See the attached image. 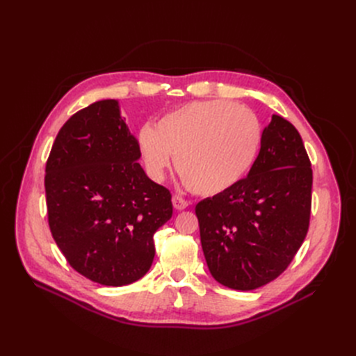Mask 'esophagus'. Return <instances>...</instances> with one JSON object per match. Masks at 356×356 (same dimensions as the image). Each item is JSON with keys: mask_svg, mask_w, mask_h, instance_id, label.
<instances>
[{"mask_svg": "<svg viewBox=\"0 0 356 356\" xmlns=\"http://www.w3.org/2000/svg\"><path fill=\"white\" fill-rule=\"evenodd\" d=\"M172 202H173V207H175V209H177V211H183V209H186L188 208V200L186 199H183V197H180V196H177V195H175L173 196V199H172Z\"/></svg>", "mask_w": 356, "mask_h": 356, "instance_id": "obj_1", "label": "esophagus"}]
</instances>
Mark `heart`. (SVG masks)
I'll use <instances>...</instances> for the list:
<instances>
[{"label":"heart","mask_w":356,"mask_h":356,"mask_svg":"<svg viewBox=\"0 0 356 356\" xmlns=\"http://www.w3.org/2000/svg\"><path fill=\"white\" fill-rule=\"evenodd\" d=\"M261 127L251 111L215 99L183 105L156 125L138 129L137 148L145 173L161 181L175 165L186 188L200 196L225 193L252 167Z\"/></svg>","instance_id":"b5f03b06"}]
</instances>
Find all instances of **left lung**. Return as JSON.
<instances>
[{"instance_id": "1", "label": "left lung", "mask_w": 356, "mask_h": 356, "mask_svg": "<svg viewBox=\"0 0 356 356\" xmlns=\"http://www.w3.org/2000/svg\"><path fill=\"white\" fill-rule=\"evenodd\" d=\"M312 183L300 134L273 115L247 177L196 204L202 250L218 283L254 290L289 267L309 229Z\"/></svg>"}]
</instances>
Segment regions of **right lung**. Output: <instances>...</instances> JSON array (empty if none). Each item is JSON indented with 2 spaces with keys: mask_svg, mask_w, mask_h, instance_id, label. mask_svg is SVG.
Instances as JSON below:
<instances>
[{
  "mask_svg": "<svg viewBox=\"0 0 356 356\" xmlns=\"http://www.w3.org/2000/svg\"><path fill=\"white\" fill-rule=\"evenodd\" d=\"M120 104L72 115L46 164L49 227L72 268L102 286L137 282L153 264L154 232L172 218V195L148 179Z\"/></svg>",
  "mask_w": 356,
  "mask_h": 356,
  "instance_id": "obj_1",
  "label": "right lung"
}]
</instances>
